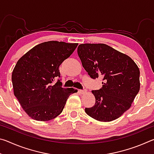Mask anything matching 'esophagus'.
<instances>
[{
    "mask_svg": "<svg viewBox=\"0 0 154 154\" xmlns=\"http://www.w3.org/2000/svg\"><path fill=\"white\" fill-rule=\"evenodd\" d=\"M86 92H87V90H85V89H83V90H79V92L82 94H85V93H86Z\"/></svg>",
    "mask_w": 154,
    "mask_h": 154,
    "instance_id": "34e87169",
    "label": "esophagus"
}]
</instances>
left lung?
I'll list each match as a JSON object with an SVG mask.
<instances>
[{
  "instance_id": "1",
  "label": "left lung",
  "mask_w": 154,
  "mask_h": 154,
  "mask_svg": "<svg viewBox=\"0 0 154 154\" xmlns=\"http://www.w3.org/2000/svg\"><path fill=\"white\" fill-rule=\"evenodd\" d=\"M77 53L91 78L103 77V88L92 90L95 105L85 108L91 118L111 122L131 106L140 90V71L131 58L106 44H81Z\"/></svg>"
}]
</instances>
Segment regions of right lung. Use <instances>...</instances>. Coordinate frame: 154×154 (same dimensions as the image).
Masks as SVG:
<instances>
[{"instance_id":"add662e5","label":"right lung","mask_w":154,"mask_h":154,"mask_svg":"<svg viewBox=\"0 0 154 154\" xmlns=\"http://www.w3.org/2000/svg\"><path fill=\"white\" fill-rule=\"evenodd\" d=\"M78 43L51 41L24 54L12 72L14 95L31 118L48 121L62 113L69 96L77 90L62 88L59 66Z\"/></svg>"}]
</instances>
